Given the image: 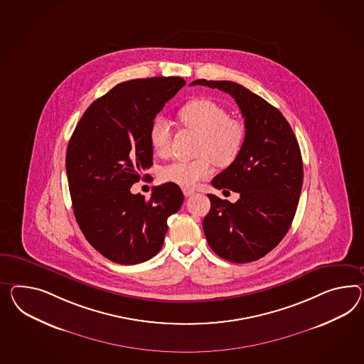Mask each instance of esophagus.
I'll use <instances>...</instances> for the list:
<instances>
[{
    "label": "esophagus",
    "instance_id": "1",
    "mask_svg": "<svg viewBox=\"0 0 364 364\" xmlns=\"http://www.w3.org/2000/svg\"><path fill=\"white\" fill-rule=\"evenodd\" d=\"M183 194H185V196H194L196 190H193V188H183Z\"/></svg>",
    "mask_w": 364,
    "mask_h": 364
}]
</instances>
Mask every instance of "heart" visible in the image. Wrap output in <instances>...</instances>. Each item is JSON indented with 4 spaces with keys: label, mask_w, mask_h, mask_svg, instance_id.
Masks as SVG:
<instances>
[{
    "label": "heart",
    "mask_w": 364,
    "mask_h": 364,
    "mask_svg": "<svg viewBox=\"0 0 364 364\" xmlns=\"http://www.w3.org/2000/svg\"><path fill=\"white\" fill-rule=\"evenodd\" d=\"M178 119L186 128L200 133L198 159H177L161 170L164 182L181 187H194L210 177L213 165L228 166L242 151L245 140V127L240 120L228 116L220 104L208 99L187 102L179 111ZM149 140L154 153L166 157L171 146V131L168 122L159 119L151 124Z\"/></svg>",
    "instance_id": "obj_1"
}]
</instances>
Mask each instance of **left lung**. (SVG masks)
<instances>
[{
    "instance_id": "1",
    "label": "left lung",
    "mask_w": 364,
    "mask_h": 364,
    "mask_svg": "<svg viewBox=\"0 0 364 364\" xmlns=\"http://www.w3.org/2000/svg\"><path fill=\"white\" fill-rule=\"evenodd\" d=\"M190 85L231 95L245 124L242 151L211 181L215 188L240 198L231 203L207 194L211 208L203 220L205 239L224 260H259L284 239L296 214L304 181L299 142L282 113L242 84L199 79Z\"/></svg>"
}]
</instances>
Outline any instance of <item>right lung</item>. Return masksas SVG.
<instances>
[{
    "mask_svg": "<svg viewBox=\"0 0 364 364\" xmlns=\"http://www.w3.org/2000/svg\"><path fill=\"white\" fill-rule=\"evenodd\" d=\"M186 84L182 77L117 84L84 112L68 142L65 171L75 218L85 239L108 260L133 265L164 245L168 218L183 203L178 185L132 194L153 165L149 132L157 113Z\"/></svg>",
    "mask_w": 364,
    "mask_h": 364,
    "instance_id": "1",
    "label": "right lung"
}]
</instances>
